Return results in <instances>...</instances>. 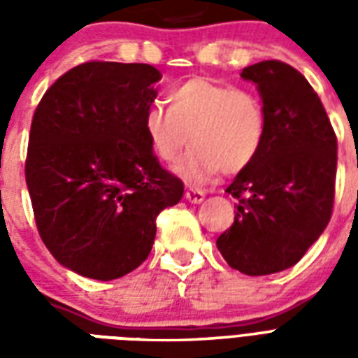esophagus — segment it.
<instances>
[{
    "instance_id": "34e87169",
    "label": "esophagus",
    "mask_w": 358,
    "mask_h": 358,
    "mask_svg": "<svg viewBox=\"0 0 358 358\" xmlns=\"http://www.w3.org/2000/svg\"><path fill=\"white\" fill-rule=\"evenodd\" d=\"M185 199H187L191 204H199V202L204 201V191L196 189V187H187V189H185Z\"/></svg>"
}]
</instances>
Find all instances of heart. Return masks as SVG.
I'll return each instance as SVG.
<instances>
[{"instance_id":"1","label":"heart","mask_w":358,"mask_h":358,"mask_svg":"<svg viewBox=\"0 0 358 358\" xmlns=\"http://www.w3.org/2000/svg\"><path fill=\"white\" fill-rule=\"evenodd\" d=\"M165 102L167 109L159 103L146 109V141L159 162L174 163L189 135L193 148L178 173L191 182H202L219 171L241 173L266 143V108L252 91L196 76L174 85Z\"/></svg>"}]
</instances>
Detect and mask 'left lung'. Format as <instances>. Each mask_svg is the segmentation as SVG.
<instances>
[{
	"label": "left lung",
	"instance_id": "1",
	"mask_svg": "<svg viewBox=\"0 0 358 358\" xmlns=\"http://www.w3.org/2000/svg\"><path fill=\"white\" fill-rule=\"evenodd\" d=\"M241 78L258 85L267 134L255 162L227 187L239 204L217 247L232 269L258 277L295 266L331 221L338 143L299 70L271 59Z\"/></svg>",
	"mask_w": 358,
	"mask_h": 358
}]
</instances>
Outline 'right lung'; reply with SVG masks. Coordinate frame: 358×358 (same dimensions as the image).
I'll use <instances>...</instances> for the list:
<instances>
[{
	"instance_id": "1",
	"label": "right lung",
	"mask_w": 358,
	"mask_h": 358,
	"mask_svg": "<svg viewBox=\"0 0 358 358\" xmlns=\"http://www.w3.org/2000/svg\"><path fill=\"white\" fill-rule=\"evenodd\" d=\"M159 80L150 64L87 61L35 109L25 182L36 229L53 258L83 277L113 280L139 267L157 215L184 195L143 129Z\"/></svg>"
}]
</instances>
